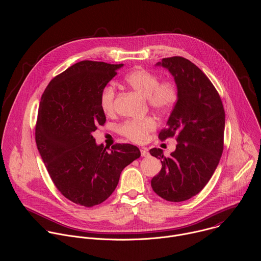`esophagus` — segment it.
Listing matches in <instances>:
<instances>
[{
  "instance_id": "1",
  "label": "esophagus",
  "mask_w": 261,
  "mask_h": 261,
  "mask_svg": "<svg viewBox=\"0 0 261 261\" xmlns=\"http://www.w3.org/2000/svg\"><path fill=\"white\" fill-rule=\"evenodd\" d=\"M140 154H141V156H142V157H147L148 155H150V154H148V152H147L146 148H144V147H142L141 150H140Z\"/></svg>"
}]
</instances>
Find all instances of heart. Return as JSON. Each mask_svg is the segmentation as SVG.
Instances as JSON below:
<instances>
[{"mask_svg": "<svg viewBox=\"0 0 261 261\" xmlns=\"http://www.w3.org/2000/svg\"><path fill=\"white\" fill-rule=\"evenodd\" d=\"M125 83L137 93L146 97V100L153 109L164 113L171 109L177 101L178 90L171 81L159 82L156 73L144 68H137L126 74ZM116 92L111 86L105 87L99 97V105L103 114L113 116L115 114ZM157 127V122L151 117L142 120L126 121L118 127V132L127 139L140 143L147 135Z\"/></svg>", "mask_w": 261, "mask_h": 261, "instance_id": "heart-1", "label": "heart"}]
</instances>
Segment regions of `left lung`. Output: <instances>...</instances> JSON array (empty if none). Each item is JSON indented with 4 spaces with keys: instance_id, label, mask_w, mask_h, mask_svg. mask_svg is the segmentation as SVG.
Returning <instances> with one entry per match:
<instances>
[{
    "instance_id": "8db88e82",
    "label": "left lung",
    "mask_w": 261,
    "mask_h": 261,
    "mask_svg": "<svg viewBox=\"0 0 261 261\" xmlns=\"http://www.w3.org/2000/svg\"><path fill=\"white\" fill-rule=\"evenodd\" d=\"M178 90L177 101L159 138L176 136L175 151L169 157L161 148H151L161 160L160 172L151 180L154 192L171 202L198 194L216 170L224 146L225 111L221 98L205 74L181 57L162 59Z\"/></svg>"
}]
</instances>
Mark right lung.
<instances>
[{
    "instance_id": "right-lung-1",
    "label": "right lung",
    "mask_w": 261,
    "mask_h": 261,
    "mask_svg": "<svg viewBox=\"0 0 261 261\" xmlns=\"http://www.w3.org/2000/svg\"><path fill=\"white\" fill-rule=\"evenodd\" d=\"M123 64L82 61L56 76L39 104L35 139L57 189L70 201L91 207L117 188L122 170L140 157L139 148L117 143L107 152L92 133L106 118L101 91Z\"/></svg>"
}]
</instances>
